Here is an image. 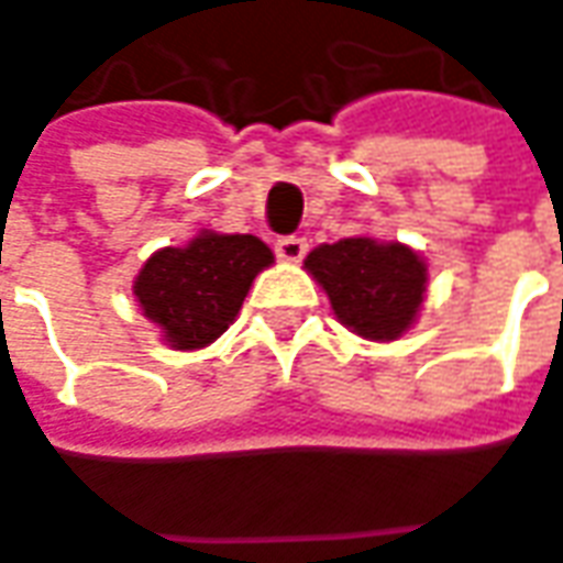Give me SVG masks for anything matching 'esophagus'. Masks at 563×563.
I'll list each match as a JSON object with an SVG mask.
<instances>
[{
	"label": "esophagus",
	"mask_w": 563,
	"mask_h": 563,
	"mask_svg": "<svg viewBox=\"0 0 563 563\" xmlns=\"http://www.w3.org/2000/svg\"><path fill=\"white\" fill-rule=\"evenodd\" d=\"M274 251H277V257H280V261L296 264V261H302V257H306L309 242H306V239H299V235H283V239H277Z\"/></svg>",
	"instance_id": "34e87169"
}]
</instances>
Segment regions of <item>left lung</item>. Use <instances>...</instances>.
<instances>
[{
    "label": "left lung",
    "instance_id": "1",
    "mask_svg": "<svg viewBox=\"0 0 563 563\" xmlns=\"http://www.w3.org/2000/svg\"><path fill=\"white\" fill-rule=\"evenodd\" d=\"M306 271L328 292L338 321L369 341L401 338L427 292V264L417 251L366 235L318 245Z\"/></svg>",
    "mask_w": 563,
    "mask_h": 563
}]
</instances>
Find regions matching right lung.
<instances>
[{"label": "right lung", "instance_id": "obj_1", "mask_svg": "<svg viewBox=\"0 0 563 563\" xmlns=\"http://www.w3.org/2000/svg\"><path fill=\"white\" fill-rule=\"evenodd\" d=\"M274 251L254 235L203 229L184 249H162L143 264L133 296L175 350H200L235 321L254 277Z\"/></svg>", "mask_w": 563, "mask_h": 563}]
</instances>
